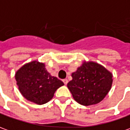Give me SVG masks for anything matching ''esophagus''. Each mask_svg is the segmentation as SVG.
I'll use <instances>...</instances> for the list:
<instances>
[{"mask_svg": "<svg viewBox=\"0 0 130 130\" xmlns=\"http://www.w3.org/2000/svg\"><path fill=\"white\" fill-rule=\"evenodd\" d=\"M63 82H64V84H65V85H66V84H68V79H63Z\"/></svg>", "mask_w": 130, "mask_h": 130, "instance_id": "obj_1", "label": "esophagus"}]
</instances>
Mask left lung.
<instances>
[{
	"label": "left lung",
	"instance_id": "left-lung-1",
	"mask_svg": "<svg viewBox=\"0 0 130 130\" xmlns=\"http://www.w3.org/2000/svg\"><path fill=\"white\" fill-rule=\"evenodd\" d=\"M72 79L67 84L72 97L82 106L100 103L111 89L112 74L103 65L84 60L72 73Z\"/></svg>",
	"mask_w": 130,
	"mask_h": 130
}]
</instances>
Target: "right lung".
Here are the masks:
<instances>
[{
  "label": "right lung",
  "instance_id": "add662e5",
  "mask_svg": "<svg viewBox=\"0 0 130 130\" xmlns=\"http://www.w3.org/2000/svg\"><path fill=\"white\" fill-rule=\"evenodd\" d=\"M14 77L21 94L31 102L42 105L52 99L56 91L64 85L51 75L43 62L33 60L22 65Z\"/></svg>",
  "mask_w": 130,
  "mask_h": 130
}]
</instances>
